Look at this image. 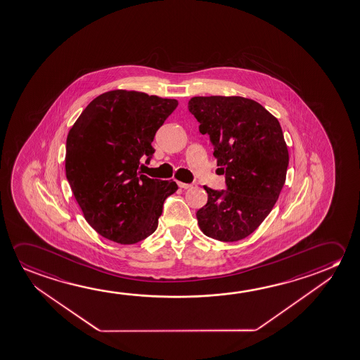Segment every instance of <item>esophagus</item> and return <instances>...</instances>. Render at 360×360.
Instances as JSON below:
<instances>
[{"instance_id": "34e87169", "label": "esophagus", "mask_w": 360, "mask_h": 360, "mask_svg": "<svg viewBox=\"0 0 360 360\" xmlns=\"http://www.w3.org/2000/svg\"><path fill=\"white\" fill-rule=\"evenodd\" d=\"M178 186H179V188L183 189H188L192 187V184H189V183H183V182H178Z\"/></svg>"}]
</instances>
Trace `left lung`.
<instances>
[{"mask_svg":"<svg viewBox=\"0 0 360 360\" xmlns=\"http://www.w3.org/2000/svg\"><path fill=\"white\" fill-rule=\"evenodd\" d=\"M188 110L210 136L227 189L205 187L197 210L200 231L221 242H237L259 227L277 202L289 155L277 118L258 102L238 96L193 97ZM217 171V172H218Z\"/></svg>","mask_w":360,"mask_h":360,"instance_id":"1","label":"left lung"}]
</instances>
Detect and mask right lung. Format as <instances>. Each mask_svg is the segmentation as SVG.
<instances>
[{
    "mask_svg": "<svg viewBox=\"0 0 360 360\" xmlns=\"http://www.w3.org/2000/svg\"><path fill=\"white\" fill-rule=\"evenodd\" d=\"M178 101L116 89L96 97L75 122L66 142V177L89 226L121 244L155 232L174 181L142 174L155 132ZM142 168V166H141Z\"/></svg>",
    "mask_w": 360,
    "mask_h": 360,
    "instance_id": "add662e5",
    "label": "right lung"
}]
</instances>
